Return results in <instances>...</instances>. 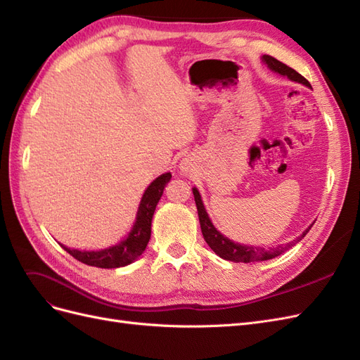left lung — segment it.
<instances>
[{
  "label": "left lung",
  "instance_id": "left-lung-1",
  "mask_svg": "<svg viewBox=\"0 0 360 360\" xmlns=\"http://www.w3.org/2000/svg\"><path fill=\"white\" fill-rule=\"evenodd\" d=\"M263 61L267 64V68L271 69L274 72L287 76V78H290L291 81H296V82H300V84H304V85L309 86L308 79H304L300 73H297L294 69L288 68L287 64L281 63L279 60L274 58L271 56H263ZM192 191H193V197H195V204H197L200 225H201L204 240L207 242V245H209L214 250L217 255H219L224 259H228V261H236V263H254V261H264V259L275 258V257L281 255L282 252H285V250L291 245L300 242L302 238L308 234V231L311 230V226H312L311 225L308 230H304L303 234L300 237H297L292 243L284 245V246L264 249V248H257V246L238 245V243L228 240L226 237H224L219 231L216 230V228L212 224V221L209 219V214H207V212L204 209V204L201 201L200 192L195 188Z\"/></svg>",
  "mask_w": 360,
  "mask_h": 360
}]
</instances>
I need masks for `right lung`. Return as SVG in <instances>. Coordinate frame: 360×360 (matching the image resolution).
Segmentation results:
<instances>
[{"label": "right lung", "instance_id": "1", "mask_svg": "<svg viewBox=\"0 0 360 360\" xmlns=\"http://www.w3.org/2000/svg\"><path fill=\"white\" fill-rule=\"evenodd\" d=\"M171 174H162L160 177L153 180L141 200L136 221L132 231L124 238L122 243L111 246L102 250H78L63 246L68 252L81 263L86 266L102 267V269H115L123 267L132 263L141 254L144 252L151 236V219L156 210V205L162 197L165 184L169 181Z\"/></svg>", "mask_w": 360, "mask_h": 360}]
</instances>
